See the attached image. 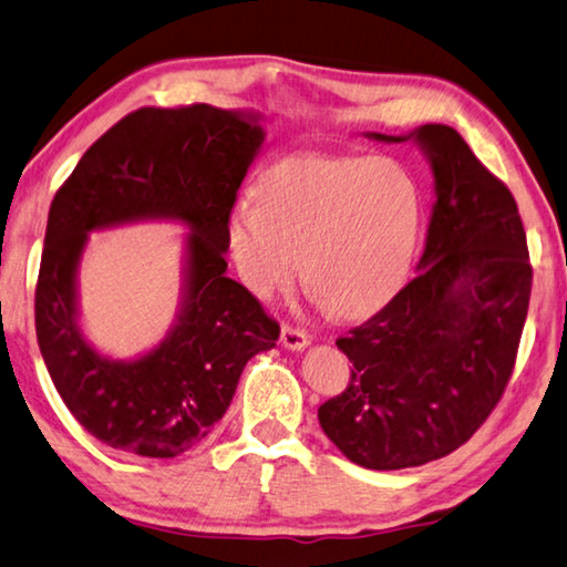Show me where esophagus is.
Segmentation results:
<instances>
[{
	"mask_svg": "<svg viewBox=\"0 0 567 567\" xmlns=\"http://www.w3.org/2000/svg\"><path fill=\"white\" fill-rule=\"evenodd\" d=\"M309 343L311 336L306 331L293 329V326H281V346L286 351H303Z\"/></svg>",
	"mask_w": 567,
	"mask_h": 567,
	"instance_id": "esophagus-1",
	"label": "esophagus"
}]
</instances>
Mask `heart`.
<instances>
[{
	"instance_id": "heart-1",
	"label": "heart",
	"mask_w": 567,
	"mask_h": 567,
	"mask_svg": "<svg viewBox=\"0 0 567 567\" xmlns=\"http://www.w3.org/2000/svg\"><path fill=\"white\" fill-rule=\"evenodd\" d=\"M415 178L391 158L291 156L228 216V254L246 289L274 299L301 274L333 313L359 319L401 289L421 234Z\"/></svg>"
}]
</instances>
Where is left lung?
<instances>
[{
	"label": "left lung",
	"instance_id": "1",
	"mask_svg": "<svg viewBox=\"0 0 567 567\" xmlns=\"http://www.w3.org/2000/svg\"><path fill=\"white\" fill-rule=\"evenodd\" d=\"M369 136L413 138L431 164L435 202L419 276L336 341L353 363L351 381L321 405L319 423L355 465L399 471L453 453L501 401L533 268L518 204L455 128Z\"/></svg>",
	"mask_w": 567,
	"mask_h": 567
}]
</instances>
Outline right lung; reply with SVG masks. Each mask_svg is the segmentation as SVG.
<instances>
[{
	"instance_id": "add662e5",
	"label": "right lung",
	"mask_w": 567,
	"mask_h": 567,
	"mask_svg": "<svg viewBox=\"0 0 567 567\" xmlns=\"http://www.w3.org/2000/svg\"><path fill=\"white\" fill-rule=\"evenodd\" d=\"M261 114L194 104L138 109L96 138L49 208L34 321L47 371L74 419L109 449L174 458L231 403L244 365L271 351L278 323L226 276L228 216L261 152ZM178 220L185 284L173 329L136 360L96 352L78 321L87 234Z\"/></svg>"
}]
</instances>
